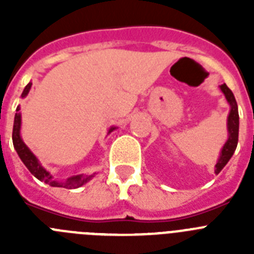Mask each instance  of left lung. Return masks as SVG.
<instances>
[{"label":"left lung","instance_id":"1","mask_svg":"<svg viewBox=\"0 0 254 254\" xmlns=\"http://www.w3.org/2000/svg\"><path fill=\"white\" fill-rule=\"evenodd\" d=\"M220 90L225 96L228 104L230 105V112H229L228 123H226V127H228V140L224 143L219 159H217L216 165H215V173L216 174H219L223 170V168L228 164V161L230 160V158L234 154L238 145V134H239V113H238V105L237 100L234 98V94L226 86V84L220 85Z\"/></svg>","mask_w":254,"mask_h":254}]
</instances>
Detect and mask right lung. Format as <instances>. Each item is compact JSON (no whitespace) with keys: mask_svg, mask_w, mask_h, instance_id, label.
I'll return each mask as SVG.
<instances>
[{"mask_svg":"<svg viewBox=\"0 0 254 254\" xmlns=\"http://www.w3.org/2000/svg\"><path fill=\"white\" fill-rule=\"evenodd\" d=\"M31 89V82H29L25 86L24 91L21 94V98H25L29 94ZM117 127H111L108 133H111L116 129ZM20 129H21V113H20V107L17 105L16 108V114H15V120H13V129H12V142L13 147L16 150L19 158L21 159V161L25 164V167L28 168L29 172L33 174L37 179H39L40 182H44L46 185L52 186V187H64V188H78L84 186L85 183L90 181L94 177V174L91 176H86V174H77V176H72L67 178L66 181H58V179L53 178L51 173L46 169V168L42 167L40 161L38 160V158L35 156L33 152L30 151L28 146L25 145V142L22 141L21 134H20Z\"/></svg>","mask_w":254,"mask_h":254,"instance_id":"1","label":"right lung"}]
</instances>
